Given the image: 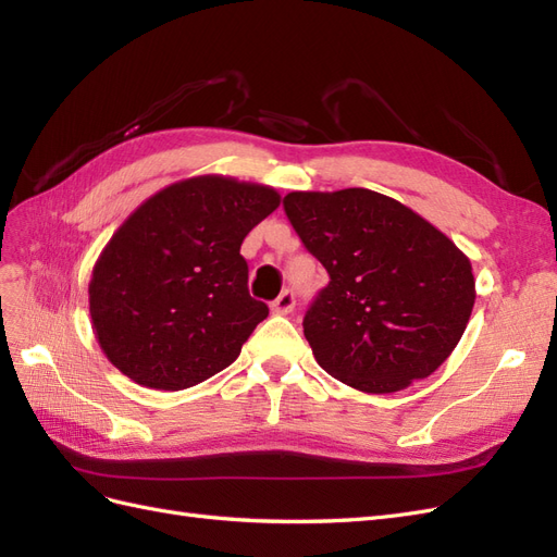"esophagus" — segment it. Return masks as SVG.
Returning a JSON list of instances; mask_svg holds the SVG:
<instances>
[{
  "mask_svg": "<svg viewBox=\"0 0 557 557\" xmlns=\"http://www.w3.org/2000/svg\"><path fill=\"white\" fill-rule=\"evenodd\" d=\"M295 309V293L293 290H285L281 293L274 301H272V311L278 315H288Z\"/></svg>",
  "mask_w": 557,
  "mask_h": 557,
  "instance_id": "esophagus-1",
  "label": "esophagus"
}]
</instances>
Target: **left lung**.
<instances>
[{"instance_id": "left-lung-1", "label": "left lung", "mask_w": 557, "mask_h": 557, "mask_svg": "<svg viewBox=\"0 0 557 557\" xmlns=\"http://www.w3.org/2000/svg\"><path fill=\"white\" fill-rule=\"evenodd\" d=\"M283 209L330 274L305 315L318 364L372 395L436 372L474 309L465 252L423 215L367 188L288 193Z\"/></svg>"}]
</instances>
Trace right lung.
Segmentation results:
<instances>
[{"mask_svg": "<svg viewBox=\"0 0 557 557\" xmlns=\"http://www.w3.org/2000/svg\"><path fill=\"white\" fill-rule=\"evenodd\" d=\"M278 205L269 185L207 174L166 185L129 213L88 285L109 362L139 385L183 391L237 360L269 313L248 293L239 248Z\"/></svg>", "mask_w": 557, "mask_h": 557, "instance_id": "obj_1", "label": "right lung"}]
</instances>
